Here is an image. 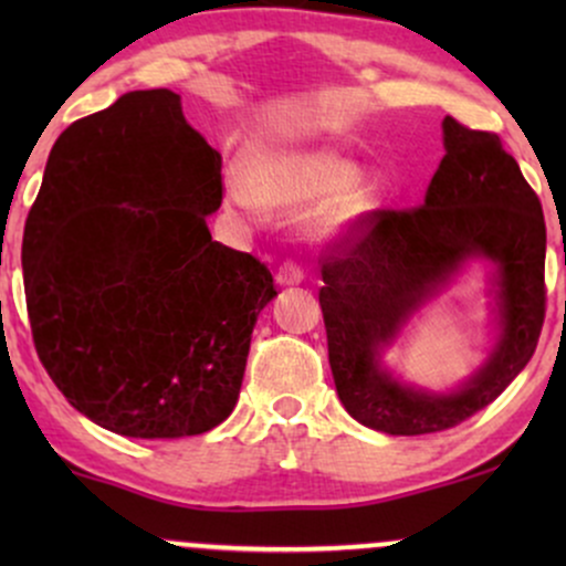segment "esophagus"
Masks as SVG:
<instances>
[{"mask_svg": "<svg viewBox=\"0 0 566 566\" xmlns=\"http://www.w3.org/2000/svg\"><path fill=\"white\" fill-rule=\"evenodd\" d=\"M276 282L282 284V287H290V284H301L303 282V269L295 261H284L276 271Z\"/></svg>", "mask_w": 566, "mask_h": 566, "instance_id": "esophagus-1", "label": "esophagus"}]
</instances>
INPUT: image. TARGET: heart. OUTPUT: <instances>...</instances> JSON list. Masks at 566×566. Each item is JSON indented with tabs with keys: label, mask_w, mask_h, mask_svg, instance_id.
I'll list each match as a JSON object with an SVG mask.
<instances>
[{
	"label": "heart",
	"mask_w": 566,
	"mask_h": 566,
	"mask_svg": "<svg viewBox=\"0 0 566 566\" xmlns=\"http://www.w3.org/2000/svg\"><path fill=\"white\" fill-rule=\"evenodd\" d=\"M354 161L324 148H290L271 151L247 170L233 165L226 172V197L244 218H263L265 210L301 216L316 212V223L327 233L359 229L378 210L380 197L361 184Z\"/></svg>",
	"instance_id": "heart-1"
}]
</instances>
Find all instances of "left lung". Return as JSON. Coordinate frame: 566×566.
I'll return each instance as SVG.
<instances>
[{
	"label": "left lung",
	"mask_w": 566,
	"mask_h": 566,
	"mask_svg": "<svg viewBox=\"0 0 566 566\" xmlns=\"http://www.w3.org/2000/svg\"><path fill=\"white\" fill-rule=\"evenodd\" d=\"M444 159L412 210H375L329 244L319 303L329 367L350 418L391 437L437 433L495 401L527 367L545 319V220L495 133L447 116ZM471 256L496 263L501 335L488 365L452 395L405 387L379 367L409 315Z\"/></svg>",
	"instance_id": "8db88e82"
}]
</instances>
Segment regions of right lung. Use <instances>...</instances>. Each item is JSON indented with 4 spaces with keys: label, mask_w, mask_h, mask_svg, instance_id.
<instances>
[{
    "label": "right lung",
    "mask_w": 566,
    "mask_h": 566,
    "mask_svg": "<svg viewBox=\"0 0 566 566\" xmlns=\"http://www.w3.org/2000/svg\"><path fill=\"white\" fill-rule=\"evenodd\" d=\"M220 154L172 90H135L61 133L23 231L31 335L93 423L133 439L223 423L274 276L212 242Z\"/></svg>",
    "instance_id": "right-lung-1"
}]
</instances>
